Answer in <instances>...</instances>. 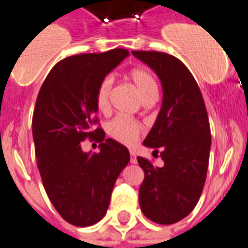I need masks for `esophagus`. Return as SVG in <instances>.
<instances>
[{
  "instance_id": "1",
  "label": "esophagus",
  "mask_w": 248,
  "mask_h": 248,
  "mask_svg": "<svg viewBox=\"0 0 248 248\" xmlns=\"http://www.w3.org/2000/svg\"><path fill=\"white\" fill-rule=\"evenodd\" d=\"M130 159H129V162L132 163V164H136L137 163V158H136V154H134L133 151H130Z\"/></svg>"
}]
</instances>
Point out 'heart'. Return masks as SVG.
<instances>
[{"mask_svg":"<svg viewBox=\"0 0 248 248\" xmlns=\"http://www.w3.org/2000/svg\"><path fill=\"white\" fill-rule=\"evenodd\" d=\"M128 80L133 84L143 102L155 101V98L158 95V84H156V80L151 75V72H149L145 68H140V67L133 68L128 74ZM111 90H112V78L106 76L98 84L95 95H94L95 107L99 112L105 114L110 110ZM106 129L107 134L111 138H114L115 141L126 146L134 145L142 133V126L140 123L123 118V116L112 119L107 124Z\"/></svg>","mask_w":248,"mask_h":248,"instance_id":"obj_1","label":"heart"}]
</instances>
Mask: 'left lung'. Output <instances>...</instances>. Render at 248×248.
<instances>
[{
    "mask_svg": "<svg viewBox=\"0 0 248 248\" xmlns=\"http://www.w3.org/2000/svg\"><path fill=\"white\" fill-rule=\"evenodd\" d=\"M156 72L163 103L143 145L160 154L164 166L138 156L145 172L140 207L146 217L162 225L180 221L194 210L206 182L211 129L206 105L195 78L178 58L162 51H132Z\"/></svg>",
    "mask_w": 248,
    "mask_h": 248,
    "instance_id": "obj_1",
    "label": "left lung"
}]
</instances>
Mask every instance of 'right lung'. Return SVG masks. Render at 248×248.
I'll return each mask as SVG.
<instances>
[{
  "label": "right lung",
  "mask_w": 248,
  "mask_h": 248,
  "mask_svg": "<svg viewBox=\"0 0 248 248\" xmlns=\"http://www.w3.org/2000/svg\"><path fill=\"white\" fill-rule=\"evenodd\" d=\"M128 55L112 49L67 57L51 68L36 99L32 133L42 184L58 214L75 226L103 218L129 162L125 146L105 138L94 102L98 84ZM85 139L99 141L101 151L84 153Z\"/></svg>",
  "instance_id": "1"
}]
</instances>
